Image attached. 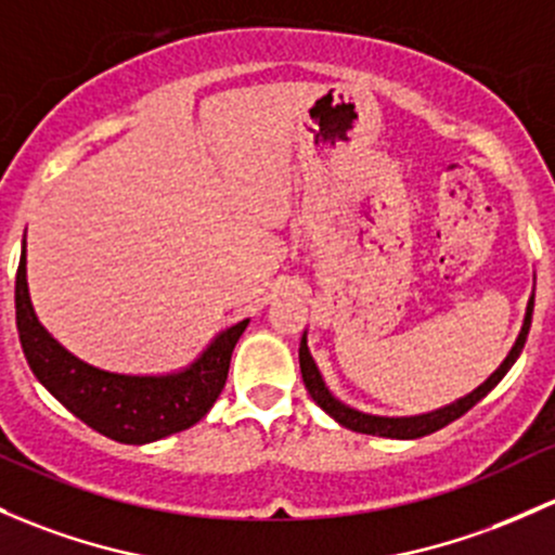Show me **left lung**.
<instances>
[{"label":"left lung","instance_id":"8db88e82","mask_svg":"<svg viewBox=\"0 0 555 555\" xmlns=\"http://www.w3.org/2000/svg\"><path fill=\"white\" fill-rule=\"evenodd\" d=\"M532 308H534V297H532V300H529V306H527V317H524L521 335H518L516 346L511 348L508 359H505L503 364H500V370L494 372V375H489L487 383L478 385L474 393L463 396V399H457V401H454V404H449V406H441V410L428 412V415H415V417H377V415H364V412L351 410V406H346V404H343V401H337L335 396H332L330 390H326L322 375H319V366L313 364L311 353H308L306 335H302V340H300V372H302V383H306V388H308V393H311V399L317 401L319 406H322L326 415L335 417L337 423L343 425V428L356 430V434L385 436V439H420V436L434 434V430L444 428V425L452 423V420L463 417L465 412L470 410V406H476L478 401H481L483 396H487L489 390L494 388V385L503 380L505 372L511 370L513 361H516L518 353H521L524 343H527L529 324H532Z\"/></svg>","mask_w":555,"mask_h":555}]
</instances>
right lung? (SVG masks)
<instances>
[{
  "instance_id": "obj_1",
  "label": "right lung",
  "mask_w": 555,
  "mask_h": 555,
  "mask_svg": "<svg viewBox=\"0 0 555 555\" xmlns=\"http://www.w3.org/2000/svg\"><path fill=\"white\" fill-rule=\"evenodd\" d=\"M15 322L37 380L81 423L121 444H149L191 428L207 415L229 377L231 353L249 319L220 332L183 372L162 377L116 375L68 353L39 324L26 284V242L15 276Z\"/></svg>"
}]
</instances>
